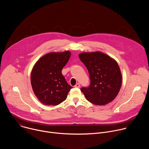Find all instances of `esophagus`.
<instances>
[{
  "instance_id": "obj_1",
  "label": "esophagus",
  "mask_w": 149,
  "mask_h": 149,
  "mask_svg": "<svg viewBox=\"0 0 149 149\" xmlns=\"http://www.w3.org/2000/svg\"><path fill=\"white\" fill-rule=\"evenodd\" d=\"M74 87H75V88H79L80 87V84H78V83L76 84V85L74 86Z\"/></svg>"
}]
</instances>
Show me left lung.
I'll use <instances>...</instances> for the list:
<instances>
[{
  "instance_id": "obj_1",
  "label": "left lung",
  "mask_w": 149,
  "mask_h": 149,
  "mask_svg": "<svg viewBox=\"0 0 149 149\" xmlns=\"http://www.w3.org/2000/svg\"><path fill=\"white\" fill-rule=\"evenodd\" d=\"M79 57L87 67L91 80L89 87L81 89L86 99L98 105L113 101L122 84V75L117 61L100 51L82 52Z\"/></svg>"
}]
</instances>
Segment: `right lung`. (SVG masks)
Here are the masks:
<instances>
[{
    "label": "right lung",
    "instance_id": "right-lung-1",
    "mask_svg": "<svg viewBox=\"0 0 149 149\" xmlns=\"http://www.w3.org/2000/svg\"><path fill=\"white\" fill-rule=\"evenodd\" d=\"M71 53L49 52L35 63L31 74V82L36 97L46 105H57L65 101L72 88L67 82L62 70Z\"/></svg>",
    "mask_w": 149,
    "mask_h": 149
}]
</instances>
